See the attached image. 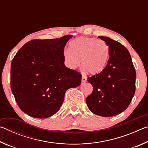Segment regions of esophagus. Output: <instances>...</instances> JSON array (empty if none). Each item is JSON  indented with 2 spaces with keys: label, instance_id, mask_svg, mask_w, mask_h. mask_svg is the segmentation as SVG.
Listing matches in <instances>:
<instances>
[{
  "label": "esophagus",
  "instance_id": "esophagus-1",
  "mask_svg": "<svg viewBox=\"0 0 148 148\" xmlns=\"http://www.w3.org/2000/svg\"><path fill=\"white\" fill-rule=\"evenodd\" d=\"M87 81V77L85 75H82V83H85Z\"/></svg>",
  "mask_w": 148,
  "mask_h": 148
}]
</instances>
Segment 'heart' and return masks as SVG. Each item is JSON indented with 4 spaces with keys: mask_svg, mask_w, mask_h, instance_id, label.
<instances>
[{
    "mask_svg": "<svg viewBox=\"0 0 148 148\" xmlns=\"http://www.w3.org/2000/svg\"><path fill=\"white\" fill-rule=\"evenodd\" d=\"M70 49L63 51L66 64L71 69L80 64L90 74H99L104 71L109 57V48L103 40L81 37L72 41Z\"/></svg>",
    "mask_w": 148,
    "mask_h": 148,
    "instance_id": "heart-1",
    "label": "heart"
}]
</instances>
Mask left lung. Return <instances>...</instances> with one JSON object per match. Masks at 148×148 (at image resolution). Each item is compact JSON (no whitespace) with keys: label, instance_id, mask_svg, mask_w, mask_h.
I'll return each mask as SVG.
<instances>
[{"label":"left lung","instance_id":"8db88e82","mask_svg":"<svg viewBox=\"0 0 148 148\" xmlns=\"http://www.w3.org/2000/svg\"><path fill=\"white\" fill-rule=\"evenodd\" d=\"M109 46V59L101 73L89 77L92 92L86 98L92 113L111 117L128 108L134 97L136 71L131 55L119 42L105 36H99Z\"/></svg>","mask_w":148,"mask_h":148}]
</instances>
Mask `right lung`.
I'll use <instances>...</instances> for the list:
<instances>
[{
	"instance_id": "right-lung-1",
	"label": "right lung",
	"mask_w": 148,
	"mask_h": 148,
	"mask_svg": "<svg viewBox=\"0 0 148 148\" xmlns=\"http://www.w3.org/2000/svg\"><path fill=\"white\" fill-rule=\"evenodd\" d=\"M72 36L32 40L12 59V92L19 108L29 116H53L61 106L66 90L81 84L82 74L64 64V49Z\"/></svg>"
}]
</instances>
